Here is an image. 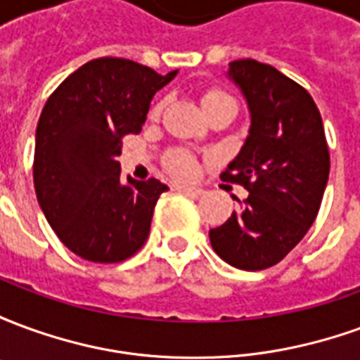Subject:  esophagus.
<instances>
[{"instance_id":"1","label":"esophagus","mask_w":360,"mask_h":360,"mask_svg":"<svg viewBox=\"0 0 360 360\" xmlns=\"http://www.w3.org/2000/svg\"><path fill=\"white\" fill-rule=\"evenodd\" d=\"M175 191H179L183 195H191V196H200L204 193L202 188L198 187H187V185H175Z\"/></svg>"}]
</instances>
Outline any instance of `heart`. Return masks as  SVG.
Segmentation results:
<instances>
[{
    "label": "heart",
    "mask_w": 360,
    "mask_h": 360,
    "mask_svg": "<svg viewBox=\"0 0 360 360\" xmlns=\"http://www.w3.org/2000/svg\"><path fill=\"white\" fill-rule=\"evenodd\" d=\"M224 100H231V96L226 94L224 90L218 89H210L206 90L202 94V108L204 111L210 110L214 103L224 102ZM160 111H162V105L158 103L156 108L152 110V117H158L160 115ZM195 158L187 154V152H175L169 156L167 160V169L173 173V175H177V177H191L193 173H195Z\"/></svg>",
    "instance_id": "b5f03b06"
}]
</instances>
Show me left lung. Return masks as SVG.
I'll return each instance as SVG.
<instances>
[{"label":"left lung","mask_w":360,"mask_h":360,"mask_svg":"<svg viewBox=\"0 0 360 360\" xmlns=\"http://www.w3.org/2000/svg\"><path fill=\"white\" fill-rule=\"evenodd\" d=\"M227 77L247 100L250 129L221 181L243 185L249 196L210 229V243L227 264L257 271L283 260L314 224L330 152L320 111L301 84L255 59L231 61Z\"/></svg>","instance_id":"left-lung-1"}]
</instances>
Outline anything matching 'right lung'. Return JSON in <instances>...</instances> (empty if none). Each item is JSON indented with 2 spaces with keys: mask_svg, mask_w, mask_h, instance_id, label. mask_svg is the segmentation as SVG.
Wrapping results in <instances>:
<instances>
[{
  "mask_svg": "<svg viewBox=\"0 0 360 360\" xmlns=\"http://www.w3.org/2000/svg\"><path fill=\"white\" fill-rule=\"evenodd\" d=\"M177 71L100 58L53 90L36 127L34 188L51 229L77 257L113 264L146 243L158 179L121 181L123 136L141 133L158 90Z\"/></svg>",
  "mask_w": 360,
  "mask_h": 360,
  "instance_id": "add662e5",
  "label": "right lung"
}]
</instances>
